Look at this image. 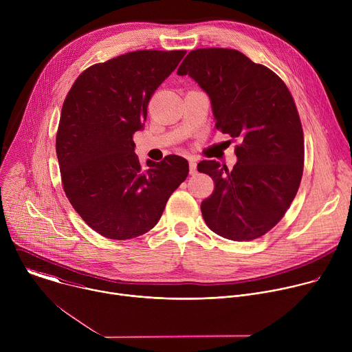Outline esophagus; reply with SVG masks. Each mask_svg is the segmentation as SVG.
Here are the masks:
<instances>
[{"label": "esophagus", "mask_w": 352, "mask_h": 352, "mask_svg": "<svg viewBox=\"0 0 352 352\" xmlns=\"http://www.w3.org/2000/svg\"><path fill=\"white\" fill-rule=\"evenodd\" d=\"M189 174L195 175L196 174V162L189 157Z\"/></svg>", "instance_id": "34e87169"}]
</instances>
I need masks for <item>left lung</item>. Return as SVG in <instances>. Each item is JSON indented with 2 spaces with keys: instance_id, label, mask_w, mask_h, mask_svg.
<instances>
[{
  "instance_id": "8db88e82",
  "label": "left lung",
  "mask_w": 352,
  "mask_h": 352,
  "mask_svg": "<svg viewBox=\"0 0 352 352\" xmlns=\"http://www.w3.org/2000/svg\"><path fill=\"white\" fill-rule=\"evenodd\" d=\"M177 74L199 83L216 128L239 140L231 171L214 160L197 164L214 181L200 205L205 223L232 241L265 235L284 217L304 173V131L287 85L238 50L220 47L192 50Z\"/></svg>"
}]
</instances>
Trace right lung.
Returning a JSON list of instances; mask_svg holds the SVG:
<instances>
[{"mask_svg": "<svg viewBox=\"0 0 352 352\" xmlns=\"http://www.w3.org/2000/svg\"><path fill=\"white\" fill-rule=\"evenodd\" d=\"M185 53L140 50L94 64L64 100L56 139L64 192L83 221L109 239L152 230L188 177V162L175 155L142 168L133 143L150 98Z\"/></svg>", "mask_w": 352, "mask_h": 352, "instance_id": "add662e5", "label": "right lung"}]
</instances>
